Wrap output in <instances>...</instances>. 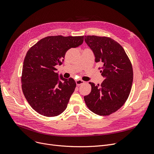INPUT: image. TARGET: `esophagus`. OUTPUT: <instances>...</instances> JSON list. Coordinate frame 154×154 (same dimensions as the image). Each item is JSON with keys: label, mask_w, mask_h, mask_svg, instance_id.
Returning a JSON list of instances; mask_svg holds the SVG:
<instances>
[{"label": "esophagus", "mask_w": 154, "mask_h": 154, "mask_svg": "<svg viewBox=\"0 0 154 154\" xmlns=\"http://www.w3.org/2000/svg\"><path fill=\"white\" fill-rule=\"evenodd\" d=\"M76 83L77 86H79V85H81L85 83V82L83 81V80H82V79H78L76 81Z\"/></svg>", "instance_id": "esophagus-1"}]
</instances>
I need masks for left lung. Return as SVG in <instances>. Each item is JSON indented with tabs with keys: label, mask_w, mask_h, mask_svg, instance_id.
<instances>
[{
	"label": "left lung",
	"mask_w": 154,
	"mask_h": 154,
	"mask_svg": "<svg viewBox=\"0 0 154 154\" xmlns=\"http://www.w3.org/2000/svg\"><path fill=\"white\" fill-rule=\"evenodd\" d=\"M85 41L93 51L95 62L101 63L100 72L105 79L95 85L90 82L91 91L84 97L90 110L101 116L110 115L120 109L130 94L133 82V68L123 47L105 36L85 35Z\"/></svg>",
	"instance_id": "8db88e82"
}]
</instances>
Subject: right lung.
I'll list each match as a JSON object with an SVG mask.
<instances>
[{
  "label": "right lung",
  "instance_id": "right-lung-1",
  "mask_svg": "<svg viewBox=\"0 0 154 154\" xmlns=\"http://www.w3.org/2000/svg\"><path fill=\"white\" fill-rule=\"evenodd\" d=\"M83 41V35L48 36L28 50L22 71V90L36 112L51 117L66 108L76 84L72 78H59L55 67L63 64L68 49L82 45Z\"/></svg>",
  "mask_w": 154,
  "mask_h": 154
}]
</instances>
